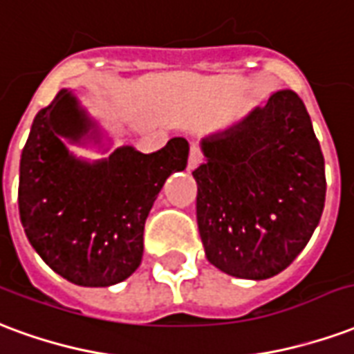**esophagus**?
<instances>
[{
	"instance_id": "obj_1",
	"label": "esophagus",
	"mask_w": 354,
	"mask_h": 354,
	"mask_svg": "<svg viewBox=\"0 0 354 354\" xmlns=\"http://www.w3.org/2000/svg\"><path fill=\"white\" fill-rule=\"evenodd\" d=\"M203 160V154L202 151H200V147L192 145L190 147V156H188V169H194V167H198L200 164H202Z\"/></svg>"
}]
</instances>
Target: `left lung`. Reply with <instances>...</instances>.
Listing matches in <instances>:
<instances>
[{
  "instance_id": "left-lung-1",
  "label": "left lung",
  "mask_w": 354,
  "mask_h": 354,
  "mask_svg": "<svg viewBox=\"0 0 354 354\" xmlns=\"http://www.w3.org/2000/svg\"><path fill=\"white\" fill-rule=\"evenodd\" d=\"M196 218L205 257L241 279L292 264L321 221L324 156L300 95L279 90L241 122L202 141Z\"/></svg>"
}]
</instances>
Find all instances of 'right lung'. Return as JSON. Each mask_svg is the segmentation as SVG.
I'll return each mask as SVG.
<instances>
[{
	"label": "right lung",
	"instance_id": "add662e5",
	"mask_svg": "<svg viewBox=\"0 0 354 354\" xmlns=\"http://www.w3.org/2000/svg\"><path fill=\"white\" fill-rule=\"evenodd\" d=\"M90 128L66 88L35 115L20 158L18 209L46 266L75 285L109 286L141 264L149 211L167 177L187 167L188 141L169 139L151 154L120 147L90 164L62 141L79 143Z\"/></svg>",
	"mask_w": 354,
	"mask_h": 354
}]
</instances>
